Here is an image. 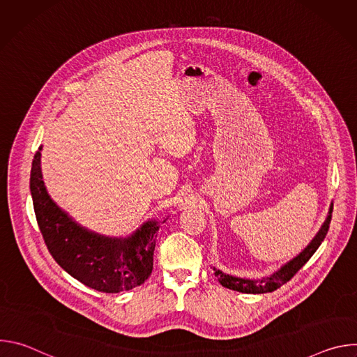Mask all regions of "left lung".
I'll use <instances>...</instances> for the list:
<instances>
[{
    "label": "left lung",
    "mask_w": 357,
    "mask_h": 357,
    "mask_svg": "<svg viewBox=\"0 0 357 357\" xmlns=\"http://www.w3.org/2000/svg\"><path fill=\"white\" fill-rule=\"evenodd\" d=\"M332 211H333V203H331L326 220L324 222V225L321 226L319 231L312 238V241L307 247H305L296 257H294L291 261L284 264L278 271L273 273L271 275L264 277V278H257V280H248V278H240V277H233V275L225 274L223 271L213 267L215 277L219 280V282L223 287L233 289V291L244 292V294H266V292H273V291L278 289L285 282H288L302 268V266L314 256V252L318 250V247L321 245V243L324 241V238L329 230Z\"/></svg>",
    "instance_id": "8db88e82"
}]
</instances>
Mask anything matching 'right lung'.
Here are the masks:
<instances>
[{"label":"right lung","mask_w":357,"mask_h":357,"mask_svg":"<svg viewBox=\"0 0 357 357\" xmlns=\"http://www.w3.org/2000/svg\"><path fill=\"white\" fill-rule=\"evenodd\" d=\"M40 149L32 161L29 185L39 230L55 261L73 278L100 292L117 294L141 285L152 273L158 222L144 223L126 238L106 237L79 226L47 195Z\"/></svg>","instance_id":"1"}]
</instances>
